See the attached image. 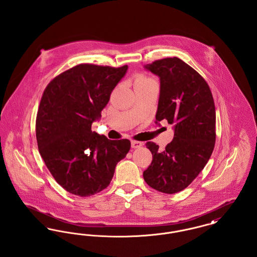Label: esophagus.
<instances>
[{
  "instance_id": "1",
  "label": "esophagus",
  "mask_w": 257,
  "mask_h": 257,
  "mask_svg": "<svg viewBox=\"0 0 257 257\" xmlns=\"http://www.w3.org/2000/svg\"><path fill=\"white\" fill-rule=\"evenodd\" d=\"M131 147H132V148H139V147H143V143L137 142V141H132L131 142Z\"/></svg>"
}]
</instances>
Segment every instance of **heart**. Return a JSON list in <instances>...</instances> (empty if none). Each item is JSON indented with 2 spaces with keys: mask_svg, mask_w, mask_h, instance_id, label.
I'll use <instances>...</instances> for the list:
<instances>
[{
  "mask_svg": "<svg viewBox=\"0 0 257 257\" xmlns=\"http://www.w3.org/2000/svg\"><path fill=\"white\" fill-rule=\"evenodd\" d=\"M151 79H149V78H147V77H138L137 79H136V82H135V84H142V83H145V82H148V81H150Z\"/></svg>",
  "mask_w": 257,
  "mask_h": 257,
  "instance_id": "1",
  "label": "heart"
}]
</instances>
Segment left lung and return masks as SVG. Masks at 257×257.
<instances>
[{
  "instance_id": "obj_1",
  "label": "left lung",
  "mask_w": 257,
  "mask_h": 257,
  "mask_svg": "<svg viewBox=\"0 0 257 257\" xmlns=\"http://www.w3.org/2000/svg\"><path fill=\"white\" fill-rule=\"evenodd\" d=\"M158 76L155 123L167 120L174 136L165 150L147 143L153 160L144 179L151 188L175 194L187 188L207 164L216 142V110L205 80L182 60L167 58L145 65Z\"/></svg>"
}]
</instances>
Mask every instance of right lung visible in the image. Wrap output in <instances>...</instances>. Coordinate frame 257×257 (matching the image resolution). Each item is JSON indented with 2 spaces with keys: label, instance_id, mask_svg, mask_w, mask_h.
<instances>
[{
  "label": "right lung",
  "instance_id": "right-lung-1",
  "mask_svg": "<svg viewBox=\"0 0 257 257\" xmlns=\"http://www.w3.org/2000/svg\"><path fill=\"white\" fill-rule=\"evenodd\" d=\"M128 66L79 64L45 88L37 111V147L55 180L75 196L106 189L130 150L129 140L110 141L91 131Z\"/></svg>",
  "mask_w": 257,
  "mask_h": 257
}]
</instances>
